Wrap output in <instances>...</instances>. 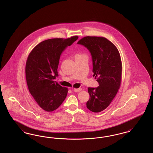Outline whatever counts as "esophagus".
I'll list each match as a JSON object with an SVG mask.
<instances>
[{
	"label": "esophagus",
	"mask_w": 153,
	"mask_h": 153,
	"mask_svg": "<svg viewBox=\"0 0 153 153\" xmlns=\"http://www.w3.org/2000/svg\"><path fill=\"white\" fill-rule=\"evenodd\" d=\"M73 90L75 92H80L82 90V89L81 88H73Z\"/></svg>",
	"instance_id": "obj_1"
}]
</instances>
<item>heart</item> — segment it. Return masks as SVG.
Here are the masks:
<instances>
[{
    "instance_id": "b5f03b06",
    "label": "heart",
    "mask_w": 153,
    "mask_h": 153,
    "mask_svg": "<svg viewBox=\"0 0 153 153\" xmlns=\"http://www.w3.org/2000/svg\"><path fill=\"white\" fill-rule=\"evenodd\" d=\"M77 55H80V54H77Z\"/></svg>"
}]
</instances>
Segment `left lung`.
<instances>
[{
	"label": "left lung",
	"instance_id": "left-lung-1",
	"mask_svg": "<svg viewBox=\"0 0 153 153\" xmlns=\"http://www.w3.org/2000/svg\"><path fill=\"white\" fill-rule=\"evenodd\" d=\"M77 44L89 51L93 61V76L99 86L88 88L90 96L87 107L100 112L109 106L120 87L122 64L117 47L104 37L85 36Z\"/></svg>",
	"mask_w": 153,
	"mask_h": 153
}]
</instances>
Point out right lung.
Segmentation results:
<instances>
[{"label":"right lung","mask_w":153,"mask_h":153,"mask_svg":"<svg viewBox=\"0 0 153 153\" xmlns=\"http://www.w3.org/2000/svg\"><path fill=\"white\" fill-rule=\"evenodd\" d=\"M52 38L36 46L27 58L25 73L30 93L44 111L52 112L65 99L68 88L54 80L58 76L59 60L62 52L78 39Z\"/></svg>","instance_id":"right-lung-1"}]
</instances>
